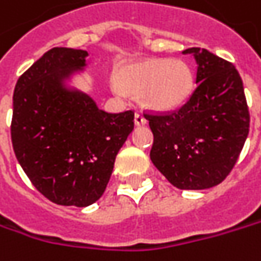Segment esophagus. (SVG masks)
<instances>
[{"label":"esophagus","mask_w":261,"mask_h":261,"mask_svg":"<svg viewBox=\"0 0 261 261\" xmlns=\"http://www.w3.org/2000/svg\"><path fill=\"white\" fill-rule=\"evenodd\" d=\"M135 123H137L138 126L147 123V117H145L141 111H137V113H135Z\"/></svg>","instance_id":"1"}]
</instances>
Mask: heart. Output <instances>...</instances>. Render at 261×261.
<instances>
[{
	"label": "heart",
	"mask_w": 261,
	"mask_h": 261,
	"mask_svg": "<svg viewBox=\"0 0 261 261\" xmlns=\"http://www.w3.org/2000/svg\"><path fill=\"white\" fill-rule=\"evenodd\" d=\"M116 84L126 92L142 95L152 109L167 110L187 99L192 88V74L180 60H148L120 69Z\"/></svg>",
	"instance_id": "b5f03b06"
}]
</instances>
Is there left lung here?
I'll return each mask as SVG.
<instances>
[{"mask_svg": "<svg viewBox=\"0 0 261 261\" xmlns=\"http://www.w3.org/2000/svg\"><path fill=\"white\" fill-rule=\"evenodd\" d=\"M182 54L197 61V88L179 109L145 114L154 135L150 157L176 188L207 189L233 169L248 135L250 113L232 63L204 48Z\"/></svg>", "mask_w": 261, "mask_h": 261, "instance_id": "8db88e82", "label": "left lung"}]
</instances>
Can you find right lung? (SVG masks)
I'll use <instances>...</instances> for the list:
<instances>
[{
  "instance_id": "obj_1",
  "label": "right lung",
  "mask_w": 261,
  "mask_h": 261,
  "mask_svg": "<svg viewBox=\"0 0 261 261\" xmlns=\"http://www.w3.org/2000/svg\"><path fill=\"white\" fill-rule=\"evenodd\" d=\"M88 53L57 46L19 77L11 142L21 169L49 201L86 207L104 194L114 160L134 129V110L107 113L61 81L85 66Z\"/></svg>"
}]
</instances>
